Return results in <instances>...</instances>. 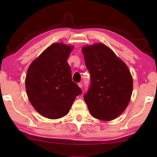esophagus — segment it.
<instances>
[{
  "label": "esophagus",
  "instance_id": "esophagus-1",
  "mask_svg": "<svg viewBox=\"0 0 157 157\" xmlns=\"http://www.w3.org/2000/svg\"><path fill=\"white\" fill-rule=\"evenodd\" d=\"M78 86L79 88H82V86H83V84H82V83H81V82H79V83H78Z\"/></svg>",
  "mask_w": 157,
  "mask_h": 157
}]
</instances>
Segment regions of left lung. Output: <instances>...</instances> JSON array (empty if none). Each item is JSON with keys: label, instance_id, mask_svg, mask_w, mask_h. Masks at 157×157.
Segmentation results:
<instances>
[{"label": "left lung", "instance_id": "obj_1", "mask_svg": "<svg viewBox=\"0 0 157 157\" xmlns=\"http://www.w3.org/2000/svg\"><path fill=\"white\" fill-rule=\"evenodd\" d=\"M91 85L84 95L91 116L109 121L125 110L133 90L129 68L109 48L95 44L82 48Z\"/></svg>", "mask_w": 157, "mask_h": 157}]
</instances>
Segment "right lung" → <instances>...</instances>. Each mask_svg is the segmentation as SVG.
<instances>
[{
    "label": "right lung",
    "mask_w": 157,
    "mask_h": 157,
    "mask_svg": "<svg viewBox=\"0 0 157 157\" xmlns=\"http://www.w3.org/2000/svg\"><path fill=\"white\" fill-rule=\"evenodd\" d=\"M73 48L53 44L32 62L25 88L31 105L41 116L57 119L69 112L82 90L72 81L67 59Z\"/></svg>",
    "instance_id": "right-lung-1"
}]
</instances>
